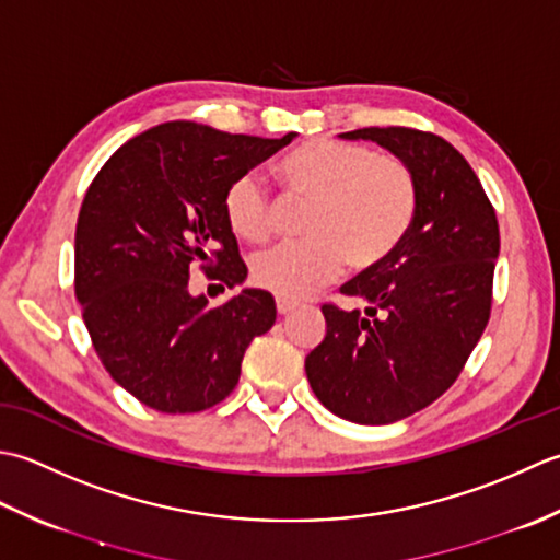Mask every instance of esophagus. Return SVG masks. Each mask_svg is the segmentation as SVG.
I'll return each instance as SVG.
<instances>
[{"mask_svg": "<svg viewBox=\"0 0 560 560\" xmlns=\"http://www.w3.org/2000/svg\"><path fill=\"white\" fill-rule=\"evenodd\" d=\"M276 306H278V314H290L292 310H294V302H290V300H284V296H278V300H276Z\"/></svg>", "mask_w": 560, "mask_h": 560, "instance_id": "obj_1", "label": "esophagus"}]
</instances>
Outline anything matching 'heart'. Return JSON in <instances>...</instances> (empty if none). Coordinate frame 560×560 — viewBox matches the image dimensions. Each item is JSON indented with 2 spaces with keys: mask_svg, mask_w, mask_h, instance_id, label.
I'll use <instances>...</instances> for the list:
<instances>
[{
  "mask_svg": "<svg viewBox=\"0 0 560 560\" xmlns=\"http://www.w3.org/2000/svg\"><path fill=\"white\" fill-rule=\"evenodd\" d=\"M288 198L306 202L300 244H282L250 260V280L284 300H302L334 280L348 260L368 270L401 246L418 210V180L401 156L336 140L304 142L278 166ZM276 202L258 174L232 180L224 214L250 244L276 230Z\"/></svg>",
  "mask_w": 560,
  "mask_h": 560,
  "instance_id": "b5f03b06",
  "label": "heart"
}]
</instances>
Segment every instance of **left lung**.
<instances>
[{
  "mask_svg": "<svg viewBox=\"0 0 560 560\" xmlns=\"http://www.w3.org/2000/svg\"><path fill=\"white\" fill-rule=\"evenodd\" d=\"M401 156L418 180L413 224L384 264L348 280L340 294L368 304H324L326 336L306 355V380L330 413L386 425L430 406L462 374L493 304L500 230L469 162L440 135L360 128Z\"/></svg>",
  "mask_w": 560,
  "mask_h": 560,
  "instance_id": "1",
  "label": "left lung"
}]
</instances>
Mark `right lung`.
Listing matches in <instances>:
<instances>
[{
    "instance_id": "1",
    "label": "right lung",
    "mask_w": 560,
    "mask_h": 560,
    "mask_svg": "<svg viewBox=\"0 0 560 560\" xmlns=\"http://www.w3.org/2000/svg\"><path fill=\"white\" fill-rule=\"evenodd\" d=\"M292 137L174 120L125 142L91 180L77 220L74 294L108 374L159 413L224 401L248 343L276 324L270 292L242 290L210 306L190 294V270L226 288L244 282L224 192Z\"/></svg>"
}]
</instances>
